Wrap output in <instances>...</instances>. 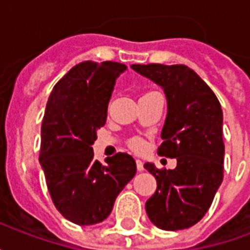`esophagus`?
Segmentation results:
<instances>
[{
  "label": "esophagus",
  "mask_w": 250,
  "mask_h": 250,
  "mask_svg": "<svg viewBox=\"0 0 250 250\" xmlns=\"http://www.w3.org/2000/svg\"><path fill=\"white\" fill-rule=\"evenodd\" d=\"M136 168H138V171H143L145 170V166H143V162H142L141 159H136Z\"/></svg>",
  "instance_id": "34e87169"
}]
</instances>
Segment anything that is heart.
Segmentation results:
<instances>
[{
	"mask_svg": "<svg viewBox=\"0 0 250 250\" xmlns=\"http://www.w3.org/2000/svg\"><path fill=\"white\" fill-rule=\"evenodd\" d=\"M132 146L135 147V148H141V147H142V142L134 141V142H132Z\"/></svg>",
	"mask_w": 250,
	"mask_h": 250,
	"instance_id": "b5f03b06",
	"label": "heart"
}]
</instances>
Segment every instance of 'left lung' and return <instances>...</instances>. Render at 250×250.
Returning <instances> with one entry per match:
<instances>
[{
    "label": "left lung",
    "instance_id": "left-lung-1",
    "mask_svg": "<svg viewBox=\"0 0 250 250\" xmlns=\"http://www.w3.org/2000/svg\"><path fill=\"white\" fill-rule=\"evenodd\" d=\"M131 68L163 89L167 115L158 152L177 158L174 170H158L154 163H145L158 185L147 199L146 213L159 229H188L206 214L224 178L221 104L188 66L132 64Z\"/></svg>",
    "mask_w": 250,
    "mask_h": 250
}]
</instances>
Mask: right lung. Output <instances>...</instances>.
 I'll use <instances>...</instances> for the list:
<instances>
[{
	"mask_svg": "<svg viewBox=\"0 0 250 250\" xmlns=\"http://www.w3.org/2000/svg\"><path fill=\"white\" fill-rule=\"evenodd\" d=\"M125 69L120 62H80L55 85L46 103L40 165L56 209L77 225L105 220L136 174L128 154L119 152L102 165L92 148L107 120L115 80Z\"/></svg>",
	"mask_w": 250,
	"mask_h": 250,
	"instance_id": "1",
	"label": "right lung"
}]
</instances>
